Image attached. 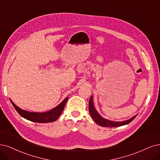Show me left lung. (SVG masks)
Listing matches in <instances>:
<instances>
[{
  "mask_svg": "<svg viewBox=\"0 0 160 160\" xmlns=\"http://www.w3.org/2000/svg\"><path fill=\"white\" fill-rule=\"evenodd\" d=\"M89 111H90V116L92 117L93 121H95L98 125L103 127H117L125 125H127V124H128L129 122H131L134 118L137 116V115H136L132 118H131L130 119L127 121H109L108 119H104L103 117H102L98 113V112L96 111L95 107H94L92 96H91L89 101Z\"/></svg>",
  "mask_w": 160,
  "mask_h": 160,
  "instance_id": "8db88e82",
  "label": "left lung"
}]
</instances>
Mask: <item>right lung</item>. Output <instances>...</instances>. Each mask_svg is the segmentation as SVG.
<instances>
[{
  "mask_svg": "<svg viewBox=\"0 0 160 160\" xmlns=\"http://www.w3.org/2000/svg\"><path fill=\"white\" fill-rule=\"evenodd\" d=\"M68 98L67 97L63 101L58 104L57 106L53 109L47 111L46 112H42V113H38V112H29L23 109H22L10 99V102L14 106V108L16 110L22 117L24 119L29 120L35 122H51L55 121L57 120L58 118L60 117L62 112L64 108V106L68 100Z\"/></svg>",
  "mask_w": 160,
  "mask_h": 160,
  "instance_id": "right-lung-1",
  "label": "right lung"
}]
</instances>
